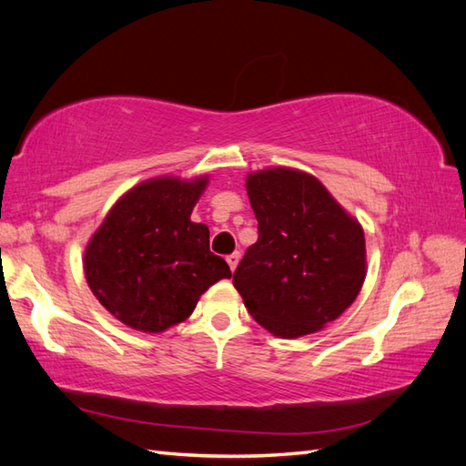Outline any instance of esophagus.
Masks as SVG:
<instances>
[{
  "label": "esophagus",
  "instance_id": "1",
  "mask_svg": "<svg viewBox=\"0 0 466 466\" xmlns=\"http://www.w3.org/2000/svg\"><path fill=\"white\" fill-rule=\"evenodd\" d=\"M238 258H241V255H238V252H231V255L225 257V260H228V264H229L231 270H235V268H237V264H238Z\"/></svg>",
  "mask_w": 466,
  "mask_h": 466
}]
</instances>
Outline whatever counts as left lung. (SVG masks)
Masks as SVG:
<instances>
[{
	"instance_id": "left-lung-1",
	"label": "left lung",
	"mask_w": 466,
	"mask_h": 466,
	"mask_svg": "<svg viewBox=\"0 0 466 466\" xmlns=\"http://www.w3.org/2000/svg\"><path fill=\"white\" fill-rule=\"evenodd\" d=\"M258 221L233 274L245 307L281 338L311 334L354 303L365 279V238L320 182L293 168L248 175Z\"/></svg>"
}]
</instances>
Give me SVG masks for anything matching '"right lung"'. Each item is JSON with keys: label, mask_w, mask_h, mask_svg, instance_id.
<instances>
[{"label": "right lung", "mask_w": 466, "mask_h": 466, "mask_svg": "<svg viewBox=\"0 0 466 466\" xmlns=\"http://www.w3.org/2000/svg\"><path fill=\"white\" fill-rule=\"evenodd\" d=\"M208 178L142 182L110 209L86 250L95 298L128 327L161 332L190 317L228 262L209 250V231L190 221Z\"/></svg>", "instance_id": "right-lung-1"}]
</instances>
